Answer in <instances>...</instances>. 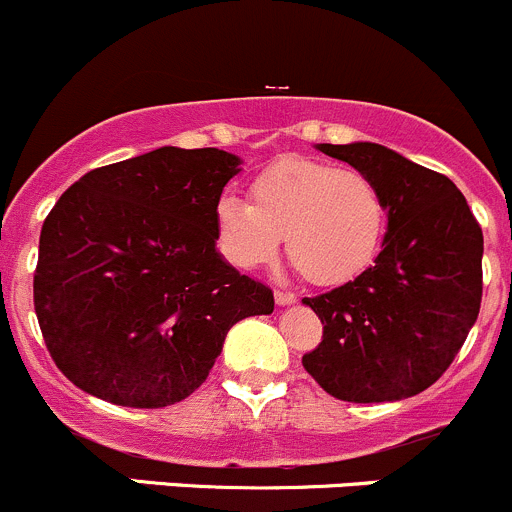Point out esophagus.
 Here are the masks:
<instances>
[{"mask_svg":"<svg viewBox=\"0 0 512 512\" xmlns=\"http://www.w3.org/2000/svg\"><path fill=\"white\" fill-rule=\"evenodd\" d=\"M273 298H276L278 306H291V303H296V293L291 291H276L273 293Z\"/></svg>","mask_w":512,"mask_h":512,"instance_id":"34e87169","label":"esophagus"}]
</instances>
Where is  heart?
I'll list each match as a JSON object with an SVG mask.
<instances>
[{
    "mask_svg": "<svg viewBox=\"0 0 512 512\" xmlns=\"http://www.w3.org/2000/svg\"><path fill=\"white\" fill-rule=\"evenodd\" d=\"M216 229L226 256L244 268L286 254L306 281L338 286L361 276L381 249L386 201L376 181L353 166L281 156L249 184V204L224 196Z\"/></svg>",
    "mask_w": 512,
    "mask_h": 512,
    "instance_id": "1",
    "label": "heart"
}]
</instances>
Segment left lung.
<instances>
[{"label":"left lung","mask_w":512,"mask_h":512,"mask_svg":"<svg viewBox=\"0 0 512 512\" xmlns=\"http://www.w3.org/2000/svg\"><path fill=\"white\" fill-rule=\"evenodd\" d=\"M361 169L386 201L376 263L353 281L303 298L323 341L303 356L338 401H401L433 386L458 356L483 296V231L448 176L381 144H318Z\"/></svg>","instance_id":"8db88e82"}]
</instances>
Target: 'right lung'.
<instances>
[{"instance_id":"right-lung-1","label":"right lung","mask_w":512,"mask_h":512,"mask_svg":"<svg viewBox=\"0 0 512 512\" xmlns=\"http://www.w3.org/2000/svg\"><path fill=\"white\" fill-rule=\"evenodd\" d=\"M241 159L161 146L74 181L39 236L34 311L59 371L101 401L164 408L206 381L271 288L216 251V204Z\"/></svg>"}]
</instances>
